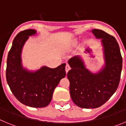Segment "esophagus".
<instances>
[{
  "label": "esophagus",
  "mask_w": 126,
  "mask_h": 126,
  "mask_svg": "<svg viewBox=\"0 0 126 126\" xmlns=\"http://www.w3.org/2000/svg\"><path fill=\"white\" fill-rule=\"evenodd\" d=\"M70 69H71V67L69 66L68 64H67L66 65H65V72H66V73H68V71H69Z\"/></svg>",
  "instance_id": "obj_1"
}]
</instances>
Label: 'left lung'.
<instances>
[{"label":"left lung","instance_id":"obj_1","mask_svg":"<svg viewBox=\"0 0 126 126\" xmlns=\"http://www.w3.org/2000/svg\"><path fill=\"white\" fill-rule=\"evenodd\" d=\"M97 38H102L105 67L101 72L93 74L84 67L79 57L69 60L71 67L67 74L70 82L69 92L73 102L84 109L102 106L115 92L119 84L122 58L116 39L104 31L92 30Z\"/></svg>","mask_w":126,"mask_h":126}]
</instances>
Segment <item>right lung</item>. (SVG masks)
<instances>
[{"mask_svg": "<svg viewBox=\"0 0 126 126\" xmlns=\"http://www.w3.org/2000/svg\"><path fill=\"white\" fill-rule=\"evenodd\" d=\"M35 33L34 30H26L16 35L7 56L5 75L11 92L21 103L32 107L42 108L49 104L53 91L66 75L65 64L54 69L43 67L34 73L22 67V48L29 36Z\"/></svg>", "mask_w": 126, "mask_h": 126, "instance_id": "right-lung-1", "label": "right lung"}]
</instances>
